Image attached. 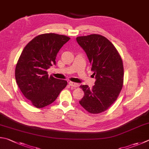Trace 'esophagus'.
Segmentation results:
<instances>
[{"mask_svg":"<svg viewBox=\"0 0 149 149\" xmlns=\"http://www.w3.org/2000/svg\"><path fill=\"white\" fill-rule=\"evenodd\" d=\"M69 85H70V86H71L72 87H74V88L77 87L78 85H79L76 83H74V82H71V81L69 82Z\"/></svg>","mask_w":149,"mask_h":149,"instance_id":"obj_1","label":"esophagus"}]
</instances>
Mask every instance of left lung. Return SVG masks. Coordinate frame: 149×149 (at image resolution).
Returning a JSON list of instances; mask_svg holds the SVG:
<instances>
[{"label": "left lung", "instance_id": "left-lung-1", "mask_svg": "<svg viewBox=\"0 0 149 149\" xmlns=\"http://www.w3.org/2000/svg\"><path fill=\"white\" fill-rule=\"evenodd\" d=\"M76 40L85 51L96 79L92 88L86 85L80 86L84 96L79 104L88 112L98 114L117 100L123 88V60L112 43L102 35L78 36Z\"/></svg>", "mask_w": 149, "mask_h": 149}]
</instances>
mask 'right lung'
<instances>
[{
    "label": "right lung",
    "mask_w": 149,
    "mask_h": 149,
    "mask_svg": "<svg viewBox=\"0 0 149 149\" xmlns=\"http://www.w3.org/2000/svg\"><path fill=\"white\" fill-rule=\"evenodd\" d=\"M70 39L55 33L38 35L28 43L19 58L16 82L24 96L37 108L52 104L67 85L65 80L49 77L47 70L56 64L58 52Z\"/></svg>",
    "instance_id": "1"
}]
</instances>
